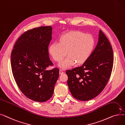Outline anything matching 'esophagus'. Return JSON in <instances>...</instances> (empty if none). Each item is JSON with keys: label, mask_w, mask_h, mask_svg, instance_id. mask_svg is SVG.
Segmentation results:
<instances>
[{"label": "esophagus", "mask_w": 125, "mask_h": 125, "mask_svg": "<svg viewBox=\"0 0 125 125\" xmlns=\"http://www.w3.org/2000/svg\"><path fill=\"white\" fill-rule=\"evenodd\" d=\"M63 73H64V72H63V71L62 69H60V70H59V73H60V74H63Z\"/></svg>", "instance_id": "obj_1"}]
</instances>
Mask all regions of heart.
Here are the masks:
<instances>
[{
	"mask_svg": "<svg viewBox=\"0 0 125 125\" xmlns=\"http://www.w3.org/2000/svg\"><path fill=\"white\" fill-rule=\"evenodd\" d=\"M95 46V40L90 34L75 31L63 35L59 42L52 43L49 52L53 60L60 62L66 55L69 56L59 64L62 69H67L76 63L81 64L88 60Z\"/></svg>",
	"mask_w": 125,
	"mask_h": 125,
	"instance_id": "obj_1",
	"label": "heart"
}]
</instances>
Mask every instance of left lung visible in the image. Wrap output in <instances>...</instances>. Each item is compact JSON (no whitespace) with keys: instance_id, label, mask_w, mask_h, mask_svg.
Segmentation results:
<instances>
[{"instance_id":"1","label":"left lung","mask_w":125,"mask_h":125,"mask_svg":"<svg viewBox=\"0 0 125 125\" xmlns=\"http://www.w3.org/2000/svg\"><path fill=\"white\" fill-rule=\"evenodd\" d=\"M114 64L113 51L101 30L95 49L81 66L67 70V84L75 99L88 101L96 97L105 87Z\"/></svg>"}]
</instances>
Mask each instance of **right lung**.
<instances>
[{"label": "right lung", "instance_id": "1", "mask_svg": "<svg viewBox=\"0 0 125 125\" xmlns=\"http://www.w3.org/2000/svg\"><path fill=\"white\" fill-rule=\"evenodd\" d=\"M52 27L42 26L24 32L16 42L11 54L13 76L18 87L29 99L47 101L53 95L59 69L48 70L50 65L48 46Z\"/></svg>", "mask_w": 125, "mask_h": 125}]
</instances>
